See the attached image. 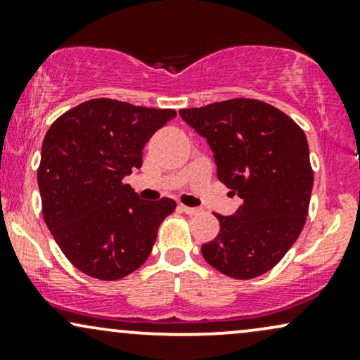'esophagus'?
I'll use <instances>...</instances> for the list:
<instances>
[{
  "label": "esophagus",
  "instance_id": "esophagus-1",
  "mask_svg": "<svg viewBox=\"0 0 360 360\" xmlns=\"http://www.w3.org/2000/svg\"><path fill=\"white\" fill-rule=\"evenodd\" d=\"M177 208H179V212H183L186 214H196L198 212H200L198 208H191V206H184V205H179Z\"/></svg>",
  "mask_w": 360,
  "mask_h": 360
}]
</instances>
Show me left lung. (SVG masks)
I'll return each mask as SVG.
<instances>
[{"instance_id": "obj_1", "label": "left lung", "mask_w": 360, "mask_h": 360, "mask_svg": "<svg viewBox=\"0 0 360 360\" xmlns=\"http://www.w3.org/2000/svg\"><path fill=\"white\" fill-rule=\"evenodd\" d=\"M179 115L206 139L218 179L242 200L235 214H217L220 233L201 245V254L230 278L262 276L291 249L307 221L313 188L307 135L286 113L249 98Z\"/></svg>"}]
</instances>
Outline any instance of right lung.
<instances>
[{
	"label": "right lung",
	"instance_id": "add662e5",
	"mask_svg": "<svg viewBox=\"0 0 360 360\" xmlns=\"http://www.w3.org/2000/svg\"><path fill=\"white\" fill-rule=\"evenodd\" d=\"M174 117V110L98 98L49 128L37 172L44 220L65 257L91 278L117 281L137 271L176 210L174 200H140L123 183L142 166L148 139Z\"/></svg>",
	"mask_w": 360,
	"mask_h": 360
}]
</instances>
